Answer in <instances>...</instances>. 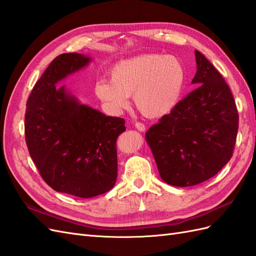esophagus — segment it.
<instances>
[{"label": "esophagus", "mask_w": 256, "mask_h": 256, "mask_svg": "<svg viewBox=\"0 0 256 256\" xmlns=\"http://www.w3.org/2000/svg\"><path fill=\"white\" fill-rule=\"evenodd\" d=\"M134 127L139 130V132H144L146 130V126H144V124H142V122H136V124H134Z\"/></svg>", "instance_id": "esophagus-1"}]
</instances>
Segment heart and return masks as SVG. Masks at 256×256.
Instances as JSON below:
<instances>
[{
    "label": "heart",
    "mask_w": 256,
    "mask_h": 256,
    "mask_svg": "<svg viewBox=\"0 0 256 256\" xmlns=\"http://www.w3.org/2000/svg\"><path fill=\"white\" fill-rule=\"evenodd\" d=\"M108 79L96 81L94 91L106 110L120 113L128 96L142 115L162 117L176 106L184 84V68L175 56L143 54L118 62Z\"/></svg>",
    "instance_id": "obj_1"
}]
</instances>
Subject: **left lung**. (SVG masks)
Wrapping results in <instances>:
<instances>
[{
	"label": "left lung",
	"instance_id": "left-lung-1",
	"mask_svg": "<svg viewBox=\"0 0 256 256\" xmlns=\"http://www.w3.org/2000/svg\"><path fill=\"white\" fill-rule=\"evenodd\" d=\"M198 86L146 134L163 182L190 186L215 176L230 160L239 115L228 84L196 50Z\"/></svg>",
	"mask_w": 256,
	"mask_h": 256
}]
</instances>
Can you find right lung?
I'll use <instances>...</instances> for the list:
<instances>
[{
    "label": "right lung",
    "instance_id": "add662e5",
    "mask_svg": "<svg viewBox=\"0 0 256 256\" xmlns=\"http://www.w3.org/2000/svg\"><path fill=\"white\" fill-rule=\"evenodd\" d=\"M88 55H58L36 81L27 101L24 136L43 180L58 192L93 198L110 191L117 179L118 136L124 120L81 104L56 84L91 62Z\"/></svg>",
    "mask_w": 256,
    "mask_h": 256
}]
</instances>
